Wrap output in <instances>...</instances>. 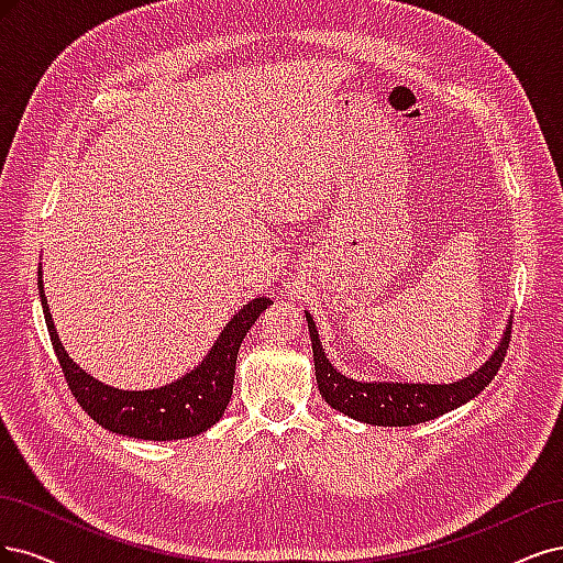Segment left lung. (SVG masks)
<instances>
[{
    "label": "left lung",
    "mask_w": 563,
    "mask_h": 563,
    "mask_svg": "<svg viewBox=\"0 0 563 563\" xmlns=\"http://www.w3.org/2000/svg\"><path fill=\"white\" fill-rule=\"evenodd\" d=\"M306 313L308 332H311L313 343V360H316V378L318 390L332 409L351 416L355 421L369 426H416L438 419V416L456 409L477 397L492 378L498 374L500 362L505 357L507 343H510V322L503 330L500 343L496 351L479 369L467 374L453 384H397V380H357L346 374H341L324 353L322 341L318 336V328Z\"/></svg>",
    "instance_id": "obj_1"
}]
</instances>
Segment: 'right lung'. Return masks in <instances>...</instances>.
I'll return each mask as SVG.
<instances>
[{
	"mask_svg": "<svg viewBox=\"0 0 563 563\" xmlns=\"http://www.w3.org/2000/svg\"><path fill=\"white\" fill-rule=\"evenodd\" d=\"M37 287L53 351L58 355L67 386L71 395L77 397L81 409L110 432L154 442L194 438V434L206 432L222 419L233 393L235 357H239L241 343L255 320L274 303L266 297L250 299L227 322V328L217 336L208 355L173 384L150 390H121L100 384L65 351L46 303L42 266Z\"/></svg>",
	"mask_w": 563,
	"mask_h": 563,
	"instance_id": "right-lung-1",
	"label": "right lung"
}]
</instances>
